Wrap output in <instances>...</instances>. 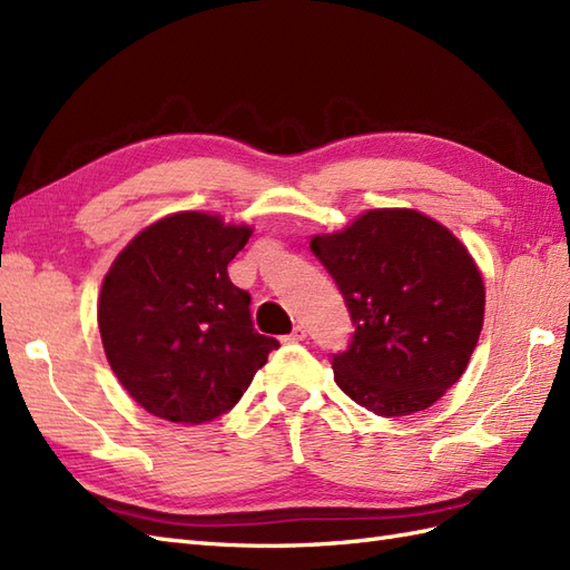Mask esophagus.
<instances>
[{"mask_svg":"<svg viewBox=\"0 0 570 570\" xmlns=\"http://www.w3.org/2000/svg\"><path fill=\"white\" fill-rule=\"evenodd\" d=\"M305 337H308V330H305L303 325H296L294 332H291L288 337H286V342H303Z\"/></svg>","mask_w":570,"mask_h":570,"instance_id":"esophagus-1","label":"esophagus"}]
</instances>
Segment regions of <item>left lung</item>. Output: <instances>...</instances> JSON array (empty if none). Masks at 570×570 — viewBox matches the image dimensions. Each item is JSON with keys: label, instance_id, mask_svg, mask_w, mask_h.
<instances>
[{"label": "left lung", "instance_id": "1", "mask_svg": "<svg viewBox=\"0 0 570 570\" xmlns=\"http://www.w3.org/2000/svg\"><path fill=\"white\" fill-rule=\"evenodd\" d=\"M354 334L334 381L377 416L429 410L460 381L484 325V282L466 247L414 209H371L311 240Z\"/></svg>", "mask_w": 570, "mask_h": 570}]
</instances>
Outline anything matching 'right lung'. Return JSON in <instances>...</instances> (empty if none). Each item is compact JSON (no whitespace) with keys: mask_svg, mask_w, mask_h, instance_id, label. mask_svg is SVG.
<instances>
[{"mask_svg":"<svg viewBox=\"0 0 570 570\" xmlns=\"http://www.w3.org/2000/svg\"><path fill=\"white\" fill-rule=\"evenodd\" d=\"M250 233L180 212L144 228L112 262L98 301L100 340L149 414L193 426L226 414L279 346L253 327L250 294L228 279Z\"/></svg>","mask_w":570,"mask_h":570,"instance_id":"obj_1","label":"right lung"}]
</instances>
